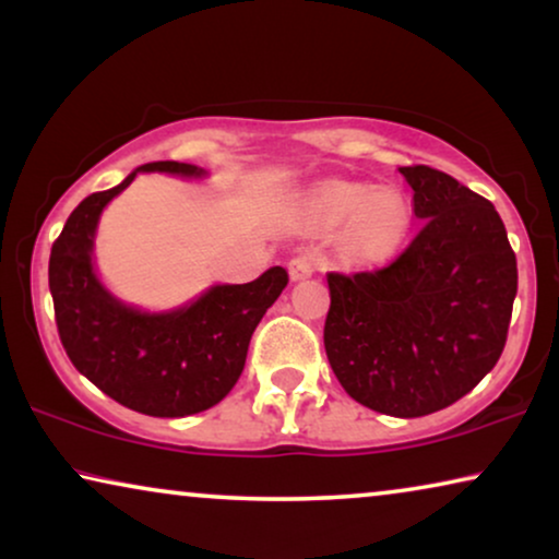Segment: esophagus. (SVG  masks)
I'll return each mask as SVG.
<instances>
[{"instance_id": "1", "label": "esophagus", "mask_w": 559, "mask_h": 559, "mask_svg": "<svg viewBox=\"0 0 559 559\" xmlns=\"http://www.w3.org/2000/svg\"><path fill=\"white\" fill-rule=\"evenodd\" d=\"M311 273H313V263H311L309 255H294L288 261V276L294 281L309 278Z\"/></svg>"}]
</instances>
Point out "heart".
<instances>
[{
	"label": "heart",
	"instance_id": "1",
	"mask_svg": "<svg viewBox=\"0 0 559 559\" xmlns=\"http://www.w3.org/2000/svg\"><path fill=\"white\" fill-rule=\"evenodd\" d=\"M317 210L329 225L347 223V246L361 261H388L411 227V210L397 192L365 182L324 185Z\"/></svg>",
	"mask_w": 559,
	"mask_h": 559
}]
</instances>
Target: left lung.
I'll return each mask as SVG.
<instances>
[{"mask_svg": "<svg viewBox=\"0 0 559 559\" xmlns=\"http://www.w3.org/2000/svg\"><path fill=\"white\" fill-rule=\"evenodd\" d=\"M397 171L423 230L388 269L329 273L324 347L349 397L420 418L468 395L499 361L516 258L489 200L445 171Z\"/></svg>", "mask_w": 559, "mask_h": 559, "instance_id": "1", "label": "left lung"}]
</instances>
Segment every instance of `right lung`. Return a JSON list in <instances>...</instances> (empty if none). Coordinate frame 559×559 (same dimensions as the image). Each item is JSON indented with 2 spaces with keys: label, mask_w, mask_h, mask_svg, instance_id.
<instances>
[{
  "label": "right lung",
  "mask_w": 559,
  "mask_h": 559,
  "mask_svg": "<svg viewBox=\"0 0 559 559\" xmlns=\"http://www.w3.org/2000/svg\"><path fill=\"white\" fill-rule=\"evenodd\" d=\"M204 179L185 162H148L114 190L88 194L70 212L50 253V294L60 342L78 372L131 411L185 418L217 405L246 367L263 313L286 288L273 265L250 283H215L175 309L146 311L121 301L96 269V233L108 202L136 175Z\"/></svg>",
  "instance_id": "add662e5"
}]
</instances>
